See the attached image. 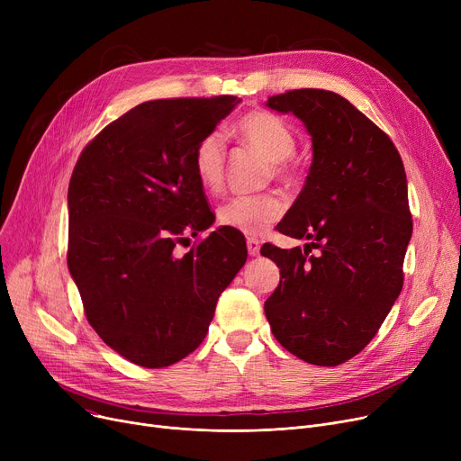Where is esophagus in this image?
<instances>
[{"mask_svg":"<svg viewBox=\"0 0 461 461\" xmlns=\"http://www.w3.org/2000/svg\"><path fill=\"white\" fill-rule=\"evenodd\" d=\"M259 239H256V237H249L247 239V249H249V254L250 256H258L259 254Z\"/></svg>","mask_w":461,"mask_h":461,"instance_id":"obj_1","label":"esophagus"}]
</instances>
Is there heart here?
<instances>
[{"instance_id":"obj_1","label":"heart","mask_w":461,"mask_h":461,"mask_svg":"<svg viewBox=\"0 0 461 461\" xmlns=\"http://www.w3.org/2000/svg\"><path fill=\"white\" fill-rule=\"evenodd\" d=\"M233 132L240 143L269 162V172L282 183L294 181L297 166L292 158L295 134L280 115L269 110H250L237 119ZM226 140L221 132H207L192 155L194 174L207 192H218L226 174ZM285 212V200L276 192L237 196L218 209V222L245 235H261Z\"/></svg>"}]
</instances>
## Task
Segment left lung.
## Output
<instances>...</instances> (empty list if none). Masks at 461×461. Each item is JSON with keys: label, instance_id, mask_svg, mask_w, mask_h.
<instances>
[{"label": "left lung", "instance_id": "left-lung-1", "mask_svg": "<svg viewBox=\"0 0 461 461\" xmlns=\"http://www.w3.org/2000/svg\"><path fill=\"white\" fill-rule=\"evenodd\" d=\"M267 106L303 121L313 158L278 224L308 245L261 247L282 275L265 316L289 353L338 366L370 344L402 292L413 233L403 162L393 140L332 91H285Z\"/></svg>", "mask_w": 461, "mask_h": 461}]
</instances>
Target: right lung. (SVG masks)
I'll return each instance as SVG.
<instances>
[{
	"label": "right lung",
	"mask_w": 461,
	"mask_h": 461,
	"mask_svg": "<svg viewBox=\"0 0 461 461\" xmlns=\"http://www.w3.org/2000/svg\"><path fill=\"white\" fill-rule=\"evenodd\" d=\"M237 103H141L96 134L72 172L68 271L89 325L138 366H172L196 349L247 261V243L230 228L176 252L214 222L192 155Z\"/></svg>",
	"instance_id": "1"
}]
</instances>
